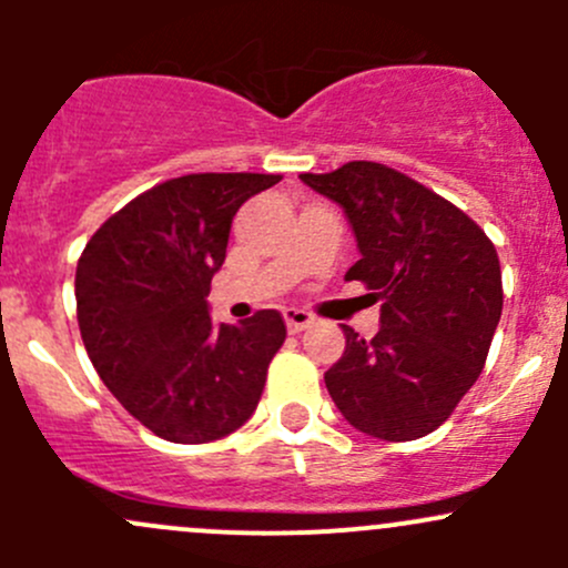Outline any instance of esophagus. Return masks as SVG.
Returning a JSON list of instances; mask_svg holds the SVG:
<instances>
[{
  "label": "esophagus",
  "mask_w": 568,
  "mask_h": 568,
  "mask_svg": "<svg viewBox=\"0 0 568 568\" xmlns=\"http://www.w3.org/2000/svg\"><path fill=\"white\" fill-rule=\"evenodd\" d=\"M283 318H285V326H288V332H302L316 321L313 318V313L300 311V307H285Z\"/></svg>",
  "instance_id": "34e87169"
}]
</instances>
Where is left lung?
Instances as JSON below:
<instances>
[{
    "label": "left lung",
    "instance_id": "1",
    "mask_svg": "<svg viewBox=\"0 0 568 568\" xmlns=\"http://www.w3.org/2000/svg\"><path fill=\"white\" fill-rule=\"evenodd\" d=\"M352 225L359 280L379 302L371 341L343 324L346 352L326 390L357 432L406 443L443 426L475 385L503 313L495 244L437 192L376 162L300 175Z\"/></svg>",
    "mask_w": 568,
    "mask_h": 568
}]
</instances>
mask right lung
Instances as JSON below:
<instances>
[{"label": "right lung", "instance_id": "right-lung-1", "mask_svg": "<svg viewBox=\"0 0 568 568\" xmlns=\"http://www.w3.org/2000/svg\"><path fill=\"white\" fill-rule=\"evenodd\" d=\"M283 175L194 173L112 214L77 263V318L109 393L168 443L200 445L250 420L285 341L277 311L209 316L236 211Z\"/></svg>", "mask_w": 568, "mask_h": 568}]
</instances>
